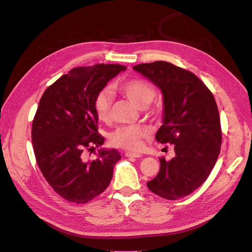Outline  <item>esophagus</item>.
Segmentation results:
<instances>
[{"label": "esophagus", "mask_w": 252, "mask_h": 252, "mask_svg": "<svg viewBox=\"0 0 252 252\" xmlns=\"http://www.w3.org/2000/svg\"><path fill=\"white\" fill-rule=\"evenodd\" d=\"M125 157L127 158H141L142 156L140 154H135V152H125Z\"/></svg>", "instance_id": "esophagus-1"}]
</instances>
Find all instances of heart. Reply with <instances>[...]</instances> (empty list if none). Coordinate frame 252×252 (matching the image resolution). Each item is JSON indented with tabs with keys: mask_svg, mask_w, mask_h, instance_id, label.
<instances>
[{
	"mask_svg": "<svg viewBox=\"0 0 252 252\" xmlns=\"http://www.w3.org/2000/svg\"><path fill=\"white\" fill-rule=\"evenodd\" d=\"M117 89L139 108L146 107L151 116L158 117L161 114L162 107L158 103L148 106L157 94L155 87L149 82L141 79L125 80L117 84ZM94 110L98 121L107 122L109 120L111 95L107 90L96 94L94 100ZM149 135L150 129L145 125L120 126L109 134V143L114 147L135 151L142 147L143 140Z\"/></svg>",
	"mask_w": 252,
	"mask_h": 252,
	"instance_id": "b5f03b06",
	"label": "heart"
}]
</instances>
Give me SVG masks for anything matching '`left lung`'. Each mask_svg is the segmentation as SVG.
Listing matches in <instances>:
<instances>
[{"label":"left lung","instance_id":"obj_1","mask_svg":"<svg viewBox=\"0 0 252 252\" xmlns=\"http://www.w3.org/2000/svg\"><path fill=\"white\" fill-rule=\"evenodd\" d=\"M133 69L162 90L163 125L158 143H170L175 157L159 158V171L147 183L151 192L166 200L192 193L209 177L222 144L220 114L208 87L191 71L165 61L144 63Z\"/></svg>","mask_w":252,"mask_h":252}]
</instances>
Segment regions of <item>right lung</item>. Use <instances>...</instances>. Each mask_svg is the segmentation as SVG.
Wrapping results in <instances>:
<instances>
[{
  "mask_svg": "<svg viewBox=\"0 0 252 252\" xmlns=\"http://www.w3.org/2000/svg\"><path fill=\"white\" fill-rule=\"evenodd\" d=\"M125 69L120 64L75 67L41 97L32 130L35 159L45 180L68 202L88 203L101 194L122 158L117 149H105L86 162L83 152L103 145L94 100L109 80Z\"/></svg>",
  "mask_w": 252,
  "mask_h": 252,
  "instance_id": "add662e5",
  "label": "right lung"
}]
</instances>
